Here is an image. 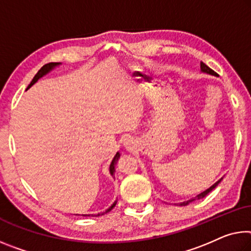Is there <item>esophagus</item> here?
Returning a JSON list of instances; mask_svg holds the SVG:
<instances>
[{"label":"esophagus","mask_w":251,"mask_h":251,"mask_svg":"<svg viewBox=\"0 0 251 251\" xmlns=\"http://www.w3.org/2000/svg\"><path fill=\"white\" fill-rule=\"evenodd\" d=\"M124 146L126 147V149H127V150H128V149H130V142H129V141H126V142L124 143Z\"/></svg>","instance_id":"obj_1"}]
</instances>
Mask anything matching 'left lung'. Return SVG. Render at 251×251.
Here are the masks:
<instances>
[{
	"mask_svg": "<svg viewBox=\"0 0 251 251\" xmlns=\"http://www.w3.org/2000/svg\"><path fill=\"white\" fill-rule=\"evenodd\" d=\"M200 68H201V71L202 73H204V74H208V75H216V77H218V75H217V73H214V71L211 69V68H209L208 66L205 65V63H203L201 61V63H200ZM221 180H222V177L220 178V180L219 181H217L216 183H214L213 185H211L210 186L209 189H206L205 191H203V192H201L200 194H198V196L196 197V198H193V199H191V200H188V201H184V202H181L180 203V205L181 206H184V205H188L189 203H191V202H193L194 200H200V199H203L204 197H206L208 196V194L211 192V191L214 189V188H217V185L219 184V183L221 182Z\"/></svg>",
	"mask_w": 251,
	"mask_h": 251,
	"instance_id": "1",
	"label": "left lung"
}]
</instances>
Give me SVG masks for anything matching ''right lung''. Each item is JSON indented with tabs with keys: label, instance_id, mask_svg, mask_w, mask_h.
I'll use <instances>...</instances> for the list:
<instances>
[{
	"label": "right lung",
	"instance_id": "add662e5",
	"mask_svg": "<svg viewBox=\"0 0 251 251\" xmlns=\"http://www.w3.org/2000/svg\"><path fill=\"white\" fill-rule=\"evenodd\" d=\"M60 65H61V62H50V63H47V65L43 66L42 68L38 71L37 75H34L33 79H32V81H31L30 85L27 86L26 90L29 89V88H31V87H32V86L34 85V83L39 80L40 78H42L43 75H48V74L50 73V71H52V70L55 68V67H58V66H60ZM119 157H121V154H119V152H117L116 155H115V156H114L113 161H111L110 165H109V173H110V176H113V177H115V176H115V164H116L117 161L119 160ZM116 203H117V200H115L114 203L111 204L108 209L105 210L104 212H100V213H97V214H91V217H100V216H104V214L108 213V212L110 211V210H113L114 206L116 205ZM75 216H79V214H75ZM81 216H82V217H90V214H81Z\"/></svg>",
	"mask_w": 251,
	"mask_h": 251
}]
</instances>
